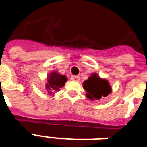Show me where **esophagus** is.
I'll list each match as a JSON object with an SVG mask.
<instances>
[{"mask_svg":"<svg viewBox=\"0 0 147 147\" xmlns=\"http://www.w3.org/2000/svg\"><path fill=\"white\" fill-rule=\"evenodd\" d=\"M71 79L72 81H75V82H79L80 81V77L79 76H72Z\"/></svg>","mask_w":147,"mask_h":147,"instance_id":"1","label":"esophagus"}]
</instances>
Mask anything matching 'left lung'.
I'll list each match as a JSON object with an SVG mask.
<instances>
[{"mask_svg": "<svg viewBox=\"0 0 147 147\" xmlns=\"http://www.w3.org/2000/svg\"><path fill=\"white\" fill-rule=\"evenodd\" d=\"M83 88L87 92V98L92 100L106 97L111 93L109 82L106 79H101L96 73L91 74V76L83 82Z\"/></svg>", "mask_w": 147, "mask_h": 147, "instance_id": "left-lung-1", "label": "left lung"}]
</instances>
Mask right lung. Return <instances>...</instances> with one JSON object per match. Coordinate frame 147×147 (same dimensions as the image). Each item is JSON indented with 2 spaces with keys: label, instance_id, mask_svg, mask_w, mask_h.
I'll use <instances>...</instances> for the list:
<instances>
[{
  "label": "right lung",
  "instance_id": "right-lung-1",
  "mask_svg": "<svg viewBox=\"0 0 147 147\" xmlns=\"http://www.w3.org/2000/svg\"><path fill=\"white\" fill-rule=\"evenodd\" d=\"M46 83V91L48 95H53L56 91H58L60 88L64 86V85L68 80L65 76L57 73V71H53L49 75Z\"/></svg>",
  "mask_w": 147,
  "mask_h": 147
}]
</instances>
